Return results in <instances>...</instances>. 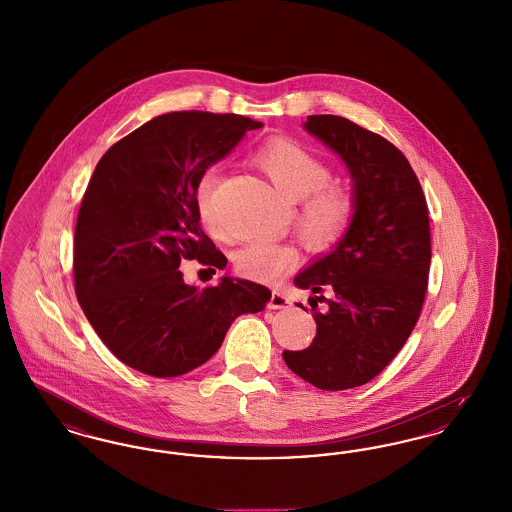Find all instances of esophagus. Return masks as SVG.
<instances>
[{
    "instance_id": "1",
    "label": "esophagus",
    "mask_w": 512,
    "mask_h": 512,
    "mask_svg": "<svg viewBox=\"0 0 512 512\" xmlns=\"http://www.w3.org/2000/svg\"><path fill=\"white\" fill-rule=\"evenodd\" d=\"M267 306H269L271 310L289 308L290 298L287 296V292H283V290L279 289L273 290V292H271V298H269V302H267Z\"/></svg>"
}]
</instances>
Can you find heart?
<instances>
[{
  "mask_svg": "<svg viewBox=\"0 0 512 512\" xmlns=\"http://www.w3.org/2000/svg\"><path fill=\"white\" fill-rule=\"evenodd\" d=\"M254 164L273 187L289 200H298L294 225L302 241L313 250H329L338 245L356 222V195L342 187L329 185L331 168L312 151L289 137H275L254 155ZM218 178L206 172L197 187L200 220L214 227V193ZM296 262V248L260 239L237 254V269L252 279L273 281Z\"/></svg>",
  "mask_w": 512,
  "mask_h": 512,
  "instance_id": "heart-1",
  "label": "heart"
}]
</instances>
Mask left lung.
I'll list each match as a JSON object with an SVG mask.
<instances>
[{
  "mask_svg": "<svg viewBox=\"0 0 512 512\" xmlns=\"http://www.w3.org/2000/svg\"><path fill=\"white\" fill-rule=\"evenodd\" d=\"M306 130L350 168L357 216L333 252L294 279L313 292L317 334L283 359L294 375L336 392L377 377L415 329L428 289L430 222L419 178L394 143L334 114L308 116Z\"/></svg>",
  "mask_w": 512,
  "mask_h": 512,
  "instance_id": "1",
  "label": "left lung"
}]
</instances>
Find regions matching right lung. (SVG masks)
<instances>
[{"label":"right lung","mask_w":512,"mask_h":512,"mask_svg":"<svg viewBox=\"0 0 512 512\" xmlns=\"http://www.w3.org/2000/svg\"><path fill=\"white\" fill-rule=\"evenodd\" d=\"M262 126L241 114L168 112L97 162L74 229V290L95 333L135 371L185 375L220 350L235 317L266 308L264 285L223 277L199 290L179 269L183 260L227 266L200 229L197 187Z\"/></svg>","instance_id":"obj_1"}]
</instances>
